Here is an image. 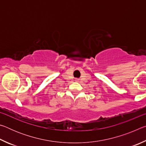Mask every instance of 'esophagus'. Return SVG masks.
Listing matches in <instances>:
<instances>
[{"label":"esophagus","mask_w":146,"mask_h":146,"mask_svg":"<svg viewBox=\"0 0 146 146\" xmlns=\"http://www.w3.org/2000/svg\"><path fill=\"white\" fill-rule=\"evenodd\" d=\"M76 80H77V79H76Z\"/></svg>","instance_id":"esophagus-1"}]
</instances>
